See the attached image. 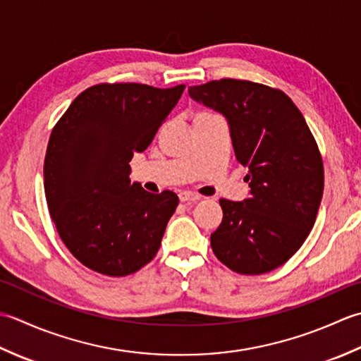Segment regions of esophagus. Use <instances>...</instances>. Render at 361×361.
Returning a JSON list of instances; mask_svg holds the SVG:
<instances>
[{
  "label": "esophagus",
  "mask_w": 361,
  "mask_h": 361,
  "mask_svg": "<svg viewBox=\"0 0 361 361\" xmlns=\"http://www.w3.org/2000/svg\"><path fill=\"white\" fill-rule=\"evenodd\" d=\"M179 200H180L182 202H190V201L195 202V201H200L201 196L191 193V191H180V193H179Z\"/></svg>",
  "instance_id": "esophagus-1"
}]
</instances>
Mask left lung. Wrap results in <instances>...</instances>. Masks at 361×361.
I'll list each match as a JSON object with an SVG mask.
<instances>
[{
    "instance_id": "left-lung-1",
    "label": "left lung",
    "mask_w": 361,
    "mask_h": 361,
    "mask_svg": "<svg viewBox=\"0 0 361 361\" xmlns=\"http://www.w3.org/2000/svg\"><path fill=\"white\" fill-rule=\"evenodd\" d=\"M223 114L235 157L249 173V197L219 200L223 221L210 235L216 259L238 274L269 273L310 233L324 190V168L305 118L282 90L238 79L188 87Z\"/></svg>"
}]
</instances>
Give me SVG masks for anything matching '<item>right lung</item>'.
<instances>
[{"mask_svg": "<svg viewBox=\"0 0 361 361\" xmlns=\"http://www.w3.org/2000/svg\"><path fill=\"white\" fill-rule=\"evenodd\" d=\"M183 88L93 85L51 132L43 165L48 209L65 246L84 267L121 277L156 257L179 197L130 183L129 161L151 145Z\"/></svg>", "mask_w": 361, "mask_h": 361, "instance_id": "right-lung-1", "label": "right lung"}]
</instances>
